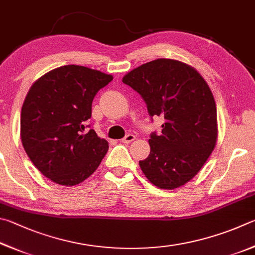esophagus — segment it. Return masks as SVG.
<instances>
[{
    "mask_svg": "<svg viewBox=\"0 0 255 255\" xmlns=\"http://www.w3.org/2000/svg\"><path fill=\"white\" fill-rule=\"evenodd\" d=\"M133 140H135V135H133V134H128V135H125L122 140H121V142H122V143H130V142H132Z\"/></svg>",
    "mask_w": 255,
    "mask_h": 255,
    "instance_id": "obj_1",
    "label": "esophagus"
}]
</instances>
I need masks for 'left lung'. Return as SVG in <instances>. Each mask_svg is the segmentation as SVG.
Listing matches in <instances>:
<instances>
[{"mask_svg":"<svg viewBox=\"0 0 255 255\" xmlns=\"http://www.w3.org/2000/svg\"><path fill=\"white\" fill-rule=\"evenodd\" d=\"M123 83L140 94L151 119H164L161 133L150 134L151 151L139 161L141 170L159 188L185 185L216 144V105L207 83L193 67L172 59L146 62L125 75Z\"/></svg>","mask_w":255,"mask_h":255,"instance_id":"obj_1","label":"left lung"}]
</instances>
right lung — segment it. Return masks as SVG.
I'll list each match as a JSON object with an SVG mask.
<instances>
[{
	"instance_id": "add662e5",
	"label": "right lung",
	"mask_w": 255,
	"mask_h": 255,
	"mask_svg": "<svg viewBox=\"0 0 255 255\" xmlns=\"http://www.w3.org/2000/svg\"><path fill=\"white\" fill-rule=\"evenodd\" d=\"M113 76L67 65L39 78L21 111V141L38 170L53 182L75 186L92 175L109 150L87 125L97 92Z\"/></svg>"
}]
</instances>
